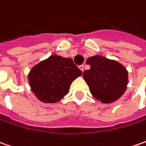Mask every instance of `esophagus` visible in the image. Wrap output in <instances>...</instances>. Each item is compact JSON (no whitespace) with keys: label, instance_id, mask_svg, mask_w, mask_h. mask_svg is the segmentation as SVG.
Instances as JSON below:
<instances>
[{"label":"esophagus","instance_id":"esophagus-1","mask_svg":"<svg viewBox=\"0 0 146 146\" xmlns=\"http://www.w3.org/2000/svg\"><path fill=\"white\" fill-rule=\"evenodd\" d=\"M79 68H80V69L84 72V65H80V66H79Z\"/></svg>","mask_w":146,"mask_h":146}]
</instances>
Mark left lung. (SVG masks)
<instances>
[{
  "label": "left lung",
  "mask_w": 146,
  "mask_h": 146,
  "mask_svg": "<svg viewBox=\"0 0 146 146\" xmlns=\"http://www.w3.org/2000/svg\"><path fill=\"white\" fill-rule=\"evenodd\" d=\"M86 63L90 69L84 71L83 77L97 100L112 103L125 93L128 74L123 65L100 55L88 58Z\"/></svg>",
  "instance_id": "1"
}]
</instances>
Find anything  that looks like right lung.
<instances>
[{
  "label": "right lung",
  "instance_id": "add662e5",
  "mask_svg": "<svg viewBox=\"0 0 146 146\" xmlns=\"http://www.w3.org/2000/svg\"><path fill=\"white\" fill-rule=\"evenodd\" d=\"M81 75L72 59L53 54L31 68L28 82L40 102L56 103L69 93L71 83Z\"/></svg>",
  "mask_w": 146,
  "mask_h": 146
}]
</instances>
